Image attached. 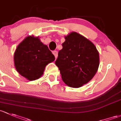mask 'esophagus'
<instances>
[{
  "instance_id": "esophagus-1",
  "label": "esophagus",
  "mask_w": 121,
  "mask_h": 121,
  "mask_svg": "<svg viewBox=\"0 0 121 121\" xmlns=\"http://www.w3.org/2000/svg\"><path fill=\"white\" fill-rule=\"evenodd\" d=\"M52 53H53V54L54 55V56H55L56 58H57V56H58V53H57V51L54 50V51H53V52H52Z\"/></svg>"
}]
</instances>
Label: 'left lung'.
Returning <instances> with one entry per match:
<instances>
[{"label":"left lung","mask_w":121,"mask_h":121,"mask_svg":"<svg viewBox=\"0 0 121 121\" xmlns=\"http://www.w3.org/2000/svg\"><path fill=\"white\" fill-rule=\"evenodd\" d=\"M65 39L55 64L66 85L71 87H81L97 72L99 52L92 42L77 32H71Z\"/></svg>","instance_id":"8db88e82"}]
</instances>
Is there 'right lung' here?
I'll use <instances>...</instances> for the list:
<instances>
[{"instance_id":"1","label":"right lung","mask_w":121,"mask_h":121,"mask_svg":"<svg viewBox=\"0 0 121 121\" xmlns=\"http://www.w3.org/2000/svg\"><path fill=\"white\" fill-rule=\"evenodd\" d=\"M55 57L38 38L28 36L17 46L14 56L16 70L30 81L39 78Z\"/></svg>"}]
</instances>
